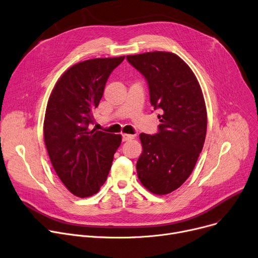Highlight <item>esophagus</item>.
<instances>
[{"instance_id":"34e87169","label":"esophagus","mask_w":258,"mask_h":258,"mask_svg":"<svg viewBox=\"0 0 258 258\" xmlns=\"http://www.w3.org/2000/svg\"><path fill=\"white\" fill-rule=\"evenodd\" d=\"M122 138H123V142H127V141H131V140H134V138H135V135H133V134H123L122 135Z\"/></svg>"}]
</instances>
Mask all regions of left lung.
Here are the masks:
<instances>
[{
  "instance_id": "1",
  "label": "left lung",
  "mask_w": 258,
  "mask_h": 258,
  "mask_svg": "<svg viewBox=\"0 0 258 258\" xmlns=\"http://www.w3.org/2000/svg\"><path fill=\"white\" fill-rule=\"evenodd\" d=\"M127 60L145 76L151 105L162 112L157 134H140L138 177L151 192L170 194L185 182L203 149L207 112L202 89L191 69L174 53L147 52Z\"/></svg>"
}]
</instances>
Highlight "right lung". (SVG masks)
<instances>
[{
  "label": "right lung",
  "mask_w": 258,
  "mask_h": 258,
  "mask_svg": "<svg viewBox=\"0 0 258 258\" xmlns=\"http://www.w3.org/2000/svg\"><path fill=\"white\" fill-rule=\"evenodd\" d=\"M125 56L94 58L74 64L56 82L48 101L43 140L53 168L66 187L80 198L97 194L107 179L122 135L88 125L106 81Z\"/></svg>",
  "instance_id": "right-lung-1"
}]
</instances>
